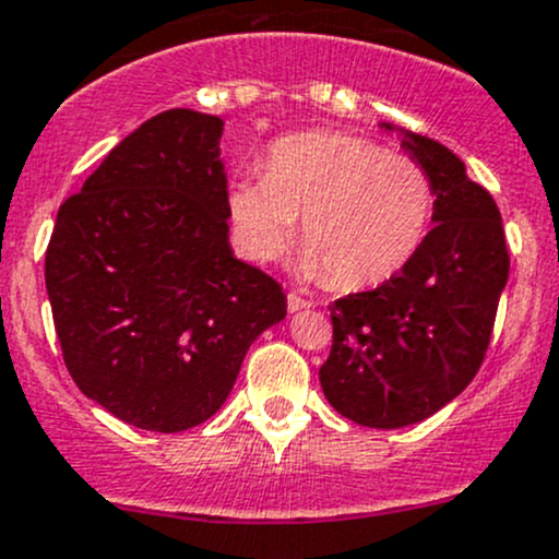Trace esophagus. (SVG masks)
<instances>
[{
	"label": "esophagus",
	"mask_w": 559,
	"mask_h": 559,
	"mask_svg": "<svg viewBox=\"0 0 559 559\" xmlns=\"http://www.w3.org/2000/svg\"><path fill=\"white\" fill-rule=\"evenodd\" d=\"M286 305H289V313H297V310L310 308L308 299L299 297V295H295V292H289V295H286Z\"/></svg>",
	"instance_id": "esophagus-1"
}]
</instances>
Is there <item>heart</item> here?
Returning a JSON list of instances; mask_svg holds the SVG:
<instances>
[{"label": "heart", "instance_id": "1", "mask_svg": "<svg viewBox=\"0 0 559 559\" xmlns=\"http://www.w3.org/2000/svg\"><path fill=\"white\" fill-rule=\"evenodd\" d=\"M230 219L251 260L284 251L302 216V270L337 289L380 284L420 249L433 214L431 176L413 157L340 131L270 146L264 176L233 185Z\"/></svg>", "mask_w": 559, "mask_h": 559}]
</instances>
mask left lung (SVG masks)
<instances>
[{
  "mask_svg": "<svg viewBox=\"0 0 559 559\" xmlns=\"http://www.w3.org/2000/svg\"><path fill=\"white\" fill-rule=\"evenodd\" d=\"M431 176V233L378 289L334 299L326 402L369 428L431 418L479 372L509 281L501 211L439 141L380 122Z\"/></svg>",
  "mask_w": 559,
  "mask_h": 559,
  "instance_id": "obj_1",
  "label": "left lung"
}]
</instances>
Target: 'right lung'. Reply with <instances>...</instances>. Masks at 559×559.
I'll return each instance as SVG.
<instances>
[{
  "label": "right lung",
  "instance_id": "right-lung-1",
  "mask_svg": "<svg viewBox=\"0 0 559 559\" xmlns=\"http://www.w3.org/2000/svg\"><path fill=\"white\" fill-rule=\"evenodd\" d=\"M222 117L141 122L58 209L45 284L69 374L144 431L201 426L286 295L230 249Z\"/></svg>",
  "mask_w": 559,
  "mask_h": 559
}]
</instances>
